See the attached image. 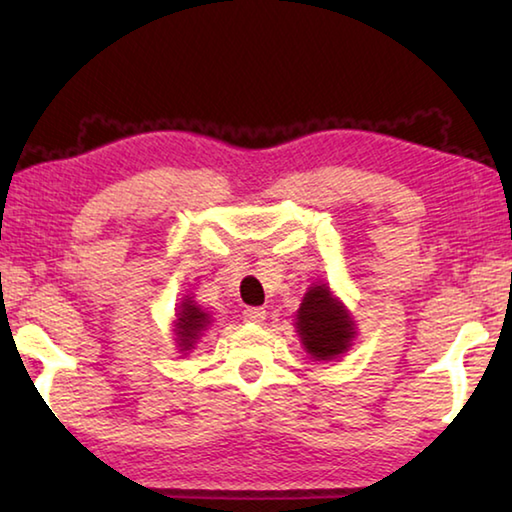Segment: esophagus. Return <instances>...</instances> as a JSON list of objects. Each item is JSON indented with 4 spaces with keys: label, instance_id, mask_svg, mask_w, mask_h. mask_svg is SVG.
Returning a JSON list of instances; mask_svg holds the SVG:
<instances>
[{
    "label": "esophagus",
    "instance_id": "34e87169",
    "mask_svg": "<svg viewBox=\"0 0 512 512\" xmlns=\"http://www.w3.org/2000/svg\"><path fill=\"white\" fill-rule=\"evenodd\" d=\"M241 316H244L246 323H262L266 318V309L264 307H246L241 311Z\"/></svg>",
    "mask_w": 512,
    "mask_h": 512
}]
</instances>
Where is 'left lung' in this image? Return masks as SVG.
Returning <instances> with one entry per match:
<instances>
[{
	"label": "left lung",
	"mask_w": 512,
	"mask_h": 512,
	"mask_svg": "<svg viewBox=\"0 0 512 512\" xmlns=\"http://www.w3.org/2000/svg\"><path fill=\"white\" fill-rule=\"evenodd\" d=\"M296 325L307 352L314 359L323 361L348 350L354 336L348 311L332 298L325 284L311 287L305 293Z\"/></svg>",
	"instance_id": "1"
}]
</instances>
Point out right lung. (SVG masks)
Instances as JSON below:
<instances>
[{"mask_svg": "<svg viewBox=\"0 0 512 512\" xmlns=\"http://www.w3.org/2000/svg\"><path fill=\"white\" fill-rule=\"evenodd\" d=\"M207 323H210V320H207L205 311L198 309L192 300H185L183 305H180V314L176 320V327H178L176 334H178L180 348L183 350L192 348L198 339V334L203 332Z\"/></svg>", "mask_w": 512, "mask_h": 512, "instance_id": "right-lung-1", "label": "right lung"}]
</instances>
